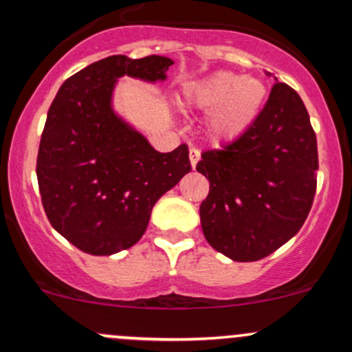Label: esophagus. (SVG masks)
I'll list each match as a JSON object with an SVG mask.
<instances>
[{
  "label": "esophagus",
  "instance_id": "1",
  "mask_svg": "<svg viewBox=\"0 0 352 352\" xmlns=\"http://www.w3.org/2000/svg\"><path fill=\"white\" fill-rule=\"evenodd\" d=\"M189 158H190V165H192V168H194V166L197 165L199 158H201V151H199L197 148H190V150H189Z\"/></svg>",
  "mask_w": 352,
  "mask_h": 352
}]
</instances>
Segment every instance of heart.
I'll list each match as a JSON object with an SVG mask.
<instances>
[{"mask_svg":"<svg viewBox=\"0 0 352 352\" xmlns=\"http://www.w3.org/2000/svg\"><path fill=\"white\" fill-rule=\"evenodd\" d=\"M267 98V87L254 76L242 78L218 71L192 85L187 100L194 107L209 110L206 126L214 141H232L255 122Z\"/></svg>","mask_w":352,"mask_h":352,"instance_id":"b5f03b06","label":"heart"}]
</instances>
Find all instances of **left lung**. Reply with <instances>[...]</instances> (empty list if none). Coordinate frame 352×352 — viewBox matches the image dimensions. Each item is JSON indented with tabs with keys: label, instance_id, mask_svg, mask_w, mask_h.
I'll use <instances>...</instances> for the list:
<instances>
[{
	"label": "left lung",
	"instance_id": "obj_1",
	"mask_svg": "<svg viewBox=\"0 0 352 352\" xmlns=\"http://www.w3.org/2000/svg\"><path fill=\"white\" fill-rule=\"evenodd\" d=\"M197 172L209 180L201 225L214 250L236 262L267 257L303 226L317 190V136L300 95L274 83L255 122Z\"/></svg>",
	"mask_w": 352,
	"mask_h": 352
}]
</instances>
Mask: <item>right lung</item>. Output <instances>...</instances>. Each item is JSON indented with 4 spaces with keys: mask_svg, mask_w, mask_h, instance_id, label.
I'll return each instance as SVG.
<instances>
[{
    "mask_svg": "<svg viewBox=\"0 0 352 352\" xmlns=\"http://www.w3.org/2000/svg\"><path fill=\"white\" fill-rule=\"evenodd\" d=\"M172 65L163 56H109L67 78L49 107L35 168L42 206L85 254L133 247L155 202L192 170L187 144L160 153L110 107L117 78L165 80Z\"/></svg>",
    "mask_w": 352,
    "mask_h": 352,
    "instance_id": "right-lung-1",
    "label": "right lung"
}]
</instances>
